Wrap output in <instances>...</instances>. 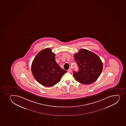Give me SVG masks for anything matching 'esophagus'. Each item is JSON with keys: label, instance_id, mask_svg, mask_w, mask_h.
<instances>
[{"label": "esophagus", "instance_id": "1", "mask_svg": "<svg viewBox=\"0 0 126 126\" xmlns=\"http://www.w3.org/2000/svg\"><path fill=\"white\" fill-rule=\"evenodd\" d=\"M67 71L69 73H71V72H72V70H71V69H69V70H68Z\"/></svg>", "mask_w": 126, "mask_h": 126}]
</instances>
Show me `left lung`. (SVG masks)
I'll return each mask as SVG.
<instances>
[{
  "label": "left lung",
  "mask_w": 126,
  "mask_h": 126,
  "mask_svg": "<svg viewBox=\"0 0 126 126\" xmlns=\"http://www.w3.org/2000/svg\"><path fill=\"white\" fill-rule=\"evenodd\" d=\"M74 59L79 68L74 71L76 80L83 84H90L96 81L102 73L103 62L97 55L87 49H82L74 55Z\"/></svg>",
  "instance_id": "left-lung-1"
}]
</instances>
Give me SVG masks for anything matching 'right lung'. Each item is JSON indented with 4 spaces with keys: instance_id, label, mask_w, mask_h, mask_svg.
<instances>
[{
    "instance_id": "obj_1",
    "label": "right lung",
    "mask_w": 126,
    "mask_h": 126,
    "mask_svg": "<svg viewBox=\"0 0 126 126\" xmlns=\"http://www.w3.org/2000/svg\"><path fill=\"white\" fill-rule=\"evenodd\" d=\"M55 57V54L50 48H47L39 52L32 61V75L35 80L43 86H54L66 72L56 62Z\"/></svg>"
}]
</instances>
